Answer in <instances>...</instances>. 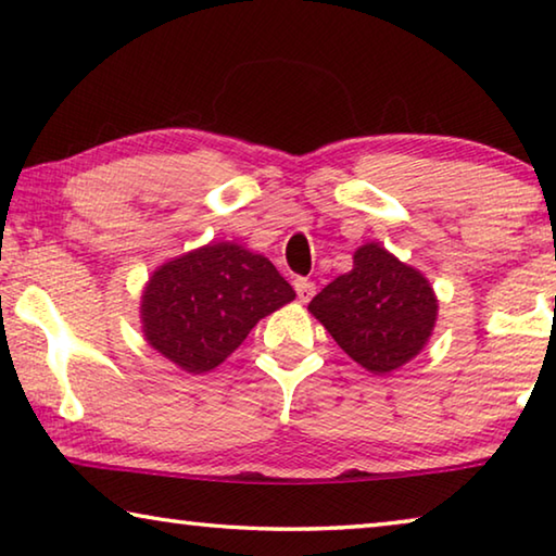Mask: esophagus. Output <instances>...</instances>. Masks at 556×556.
Masks as SVG:
<instances>
[{"mask_svg":"<svg viewBox=\"0 0 556 556\" xmlns=\"http://www.w3.org/2000/svg\"><path fill=\"white\" fill-rule=\"evenodd\" d=\"M294 289H296L299 301H312L314 294H316V285H314L312 279H306V277H296L294 279Z\"/></svg>","mask_w":556,"mask_h":556,"instance_id":"1","label":"esophagus"}]
</instances>
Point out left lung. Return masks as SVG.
<instances>
[{"label": "left lung", "instance_id": "obj_1", "mask_svg": "<svg viewBox=\"0 0 556 556\" xmlns=\"http://www.w3.org/2000/svg\"><path fill=\"white\" fill-rule=\"evenodd\" d=\"M437 308L429 281L375 242L308 304L333 341L375 375L397 370L425 348Z\"/></svg>", "mask_w": 556, "mask_h": 556}]
</instances>
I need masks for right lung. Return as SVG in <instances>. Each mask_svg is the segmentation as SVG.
Returning <instances> with one entry per match:
<instances>
[{
    "mask_svg": "<svg viewBox=\"0 0 556 556\" xmlns=\"http://www.w3.org/2000/svg\"><path fill=\"white\" fill-rule=\"evenodd\" d=\"M267 257L232 242L205 244L156 269L142 296L144 336L186 372H208L260 318L294 299Z\"/></svg>",
    "mask_w": 556,
    "mask_h": 556,
    "instance_id": "1",
    "label": "right lung"
}]
</instances>
